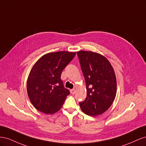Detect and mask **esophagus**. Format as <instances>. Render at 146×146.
I'll list each match as a JSON object with an SVG mask.
<instances>
[{"mask_svg": "<svg viewBox=\"0 0 146 146\" xmlns=\"http://www.w3.org/2000/svg\"><path fill=\"white\" fill-rule=\"evenodd\" d=\"M70 93H71L72 94H74L75 92H76V90L75 89H73V90H70Z\"/></svg>", "mask_w": 146, "mask_h": 146, "instance_id": "esophagus-1", "label": "esophagus"}]
</instances>
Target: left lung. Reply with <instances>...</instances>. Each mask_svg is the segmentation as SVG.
Instances as JSON below:
<instances>
[{
    "label": "left lung",
    "mask_w": 146,
    "mask_h": 146,
    "mask_svg": "<svg viewBox=\"0 0 146 146\" xmlns=\"http://www.w3.org/2000/svg\"><path fill=\"white\" fill-rule=\"evenodd\" d=\"M85 79L87 95L79 103L82 111L89 116L102 114L115 99L117 83L111 64L105 56L91 51L77 52Z\"/></svg>",
    "instance_id": "1"
}]
</instances>
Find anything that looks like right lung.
Segmentation results:
<instances>
[{
    "instance_id": "1",
    "label": "right lung",
    "mask_w": 146,
    "mask_h": 146,
    "mask_svg": "<svg viewBox=\"0 0 146 146\" xmlns=\"http://www.w3.org/2000/svg\"><path fill=\"white\" fill-rule=\"evenodd\" d=\"M75 52H50L41 56L33 66L27 79L30 100L38 111L53 114L62 107L69 91L64 88L61 75L76 55Z\"/></svg>"
}]
</instances>
